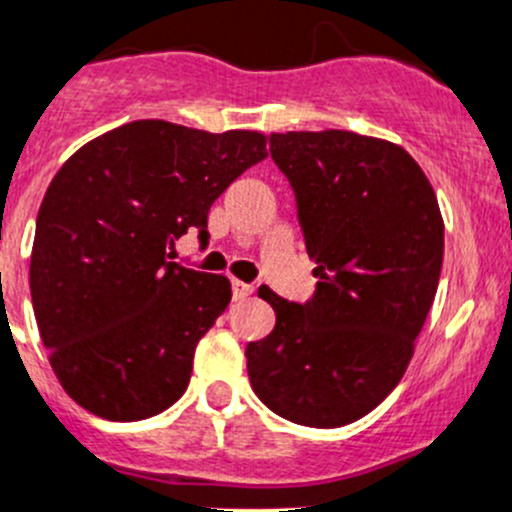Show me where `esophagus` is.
I'll return each instance as SVG.
<instances>
[{"mask_svg":"<svg viewBox=\"0 0 512 512\" xmlns=\"http://www.w3.org/2000/svg\"><path fill=\"white\" fill-rule=\"evenodd\" d=\"M252 293H255V288H252L250 283H242V280H232L234 300H245V298H250Z\"/></svg>","mask_w":512,"mask_h":512,"instance_id":"34e87169","label":"esophagus"}]
</instances>
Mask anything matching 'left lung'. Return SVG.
Listing matches in <instances>:
<instances>
[{
    "mask_svg": "<svg viewBox=\"0 0 512 512\" xmlns=\"http://www.w3.org/2000/svg\"><path fill=\"white\" fill-rule=\"evenodd\" d=\"M270 156L295 191L318 283L303 305L262 285L278 321L247 346V374L283 419L343 427L379 407L412 361L442 270V214L396 143L290 131L272 133Z\"/></svg>",
    "mask_w": 512,
    "mask_h": 512,
    "instance_id": "obj_1",
    "label": "left lung"
}]
</instances>
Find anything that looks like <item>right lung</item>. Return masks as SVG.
Wrapping results in <instances>:
<instances>
[{"label":"right lung","instance_id":"right-lung-1","mask_svg":"<svg viewBox=\"0 0 512 512\" xmlns=\"http://www.w3.org/2000/svg\"><path fill=\"white\" fill-rule=\"evenodd\" d=\"M265 156L255 131L133 121L62 164L37 214L30 290L52 371L80 407L138 422L184 394L232 288L171 262V247L186 229L209 237L214 199Z\"/></svg>","mask_w":512,"mask_h":512}]
</instances>
